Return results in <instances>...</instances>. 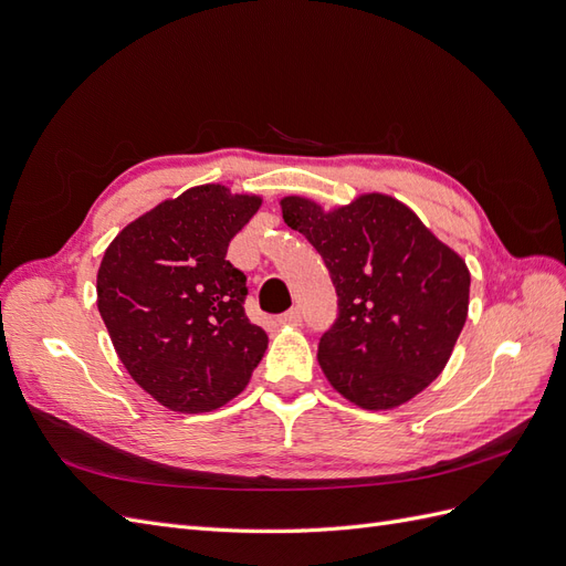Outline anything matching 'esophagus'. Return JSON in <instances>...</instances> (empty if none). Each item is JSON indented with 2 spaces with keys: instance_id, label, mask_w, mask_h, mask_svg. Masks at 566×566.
<instances>
[{
  "instance_id": "1",
  "label": "esophagus",
  "mask_w": 566,
  "mask_h": 566,
  "mask_svg": "<svg viewBox=\"0 0 566 566\" xmlns=\"http://www.w3.org/2000/svg\"><path fill=\"white\" fill-rule=\"evenodd\" d=\"M279 323H283V325H300L302 323V310H300V306H293V310H290V312L281 314Z\"/></svg>"
}]
</instances>
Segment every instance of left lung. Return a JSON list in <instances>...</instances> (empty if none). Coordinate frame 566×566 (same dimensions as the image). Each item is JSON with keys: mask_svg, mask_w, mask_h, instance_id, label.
Segmentation results:
<instances>
[{"mask_svg": "<svg viewBox=\"0 0 566 566\" xmlns=\"http://www.w3.org/2000/svg\"><path fill=\"white\" fill-rule=\"evenodd\" d=\"M281 210L323 256L337 293V321L318 342L325 378L366 410L413 399L439 378L465 325V260L385 193L335 210L285 196Z\"/></svg>", "mask_w": 566, "mask_h": 566, "instance_id": "obj_1", "label": "left lung"}]
</instances>
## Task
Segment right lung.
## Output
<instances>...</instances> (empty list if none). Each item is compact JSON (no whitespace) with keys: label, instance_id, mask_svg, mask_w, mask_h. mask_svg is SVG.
<instances>
[{"label":"right lung","instance_id":"obj_1","mask_svg":"<svg viewBox=\"0 0 566 566\" xmlns=\"http://www.w3.org/2000/svg\"><path fill=\"white\" fill-rule=\"evenodd\" d=\"M262 198L193 186L134 219L104 252L96 304L132 380L179 413L238 397L269 337L250 323L245 273L227 250Z\"/></svg>","mask_w":566,"mask_h":566}]
</instances>
